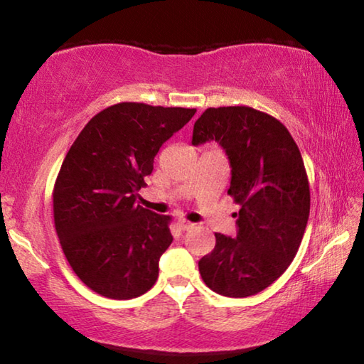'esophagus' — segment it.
<instances>
[{
    "mask_svg": "<svg viewBox=\"0 0 364 364\" xmlns=\"http://www.w3.org/2000/svg\"><path fill=\"white\" fill-rule=\"evenodd\" d=\"M178 226H180V230L188 231V230H191V228L194 226V223H191V221L184 220V218H180V220H178Z\"/></svg>",
    "mask_w": 364,
    "mask_h": 364,
    "instance_id": "obj_1",
    "label": "esophagus"
}]
</instances>
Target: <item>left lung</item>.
<instances>
[{"instance_id":"obj_1","label":"left lung","mask_w":364,"mask_h":364,"mask_svg":"<svg viewBox=\"0 0 364 364\" xmlns=\"http://www.w3.org/2000/svg\"><path fill=\"white\" fill-rule=\"evenodd\" d=\"M217 141L231 165L228 194L241 207L237 236L215 232L199 260L205 284L225 297L262 292L294 260L310 215L304 159L282 123L247 106L208 107L194 123L193 144Z\"/></svg>"}]
</instances>
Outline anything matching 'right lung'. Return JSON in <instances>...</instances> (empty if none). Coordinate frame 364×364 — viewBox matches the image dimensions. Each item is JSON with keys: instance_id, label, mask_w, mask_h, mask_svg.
<instances>
[{"instance_id": "obj_1", "label": "right lung", "mask_w": 364, "mask_h": 364, "mask_svg": "<svg viewBox=\"0 0 364 364\" xmlns=\"http://www.w3.org/2000/svg\"><path fill=\"white\" fill-rule=\"evenodd\" d=\"M196 109L119 102L86 123L60 165L54 226L83 284L128 300L156 284L159 258L173 241L168 215L136 204L154 157Z\"/></svg>"}]
</instances>
